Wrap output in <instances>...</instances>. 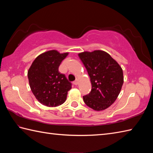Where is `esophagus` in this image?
I'll return each mask as SVG.
<instances>
[{
  "label": "esophagus",
  "mask_w": 153,
  "mask_h": 153,
  "mask_svg": "<svg viewBox=\"0 0 153 153\" xmlns=\"http://www.w3.org/2000/svg\"><path fill=\"white\" fill-rule=\"evenodd\" d=\"M78 83H79V80H78V79H76V81H74V82H73V83L75 85H78Z\"/></svg>",
  "instance_id": "obj_1"
}]
</instances>
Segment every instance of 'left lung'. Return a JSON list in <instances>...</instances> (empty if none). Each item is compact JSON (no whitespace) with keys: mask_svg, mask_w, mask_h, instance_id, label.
<instances>
[{"mask_svg":"<svg viewBox=\"0 0 153 153\" xmlns=\"http://www.w3.org/2000/svg\"><path fill=\"white\" fill-rule=\"evenodd\" d=\"M86 68L92 89L83 96L87 106L96 111L108 108L118 98L123 83V70L106 52L96 50L78 54Z\"/></svg>","mask_w":153,"mask_h":153,"instance_id":"1","label":"left lung"}]
</instances>
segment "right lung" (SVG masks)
Returning <instances> with one entry per match:
<instances>
[{
  "label": "right lung",
  "mask_w": 153,
  "mask_h": 153,
  "mask_svg": "<svg viewBox=\"0 0 153 153\" xmlns=\"http://www.w3.org/2000/svg\"><path fill=\"white\" fill-rule=\"evenodd\" d=\"M68 53L51 50L35 58L27 71L29 83L35 98L48 107L60 106L66 101L71 84L58 67Z\"/></svg>",
  "instance_id": "right-lung-1"
}]
</instances>
